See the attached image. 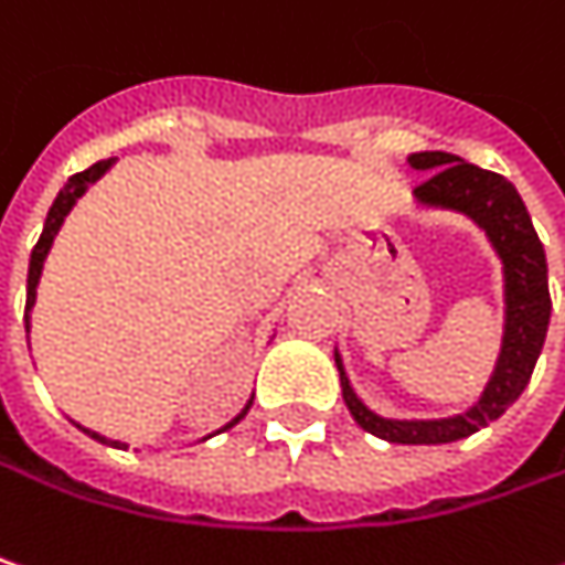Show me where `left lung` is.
Here are the masks:
<instances>
[{
	"mask_svg": "<svg viewBox=\"0 0 565 565\" xmlns=\"http://www.w3.org/2000/svg\"><path fill=\"white\" fill-rule=\"evenodd\" d=\"M408 163L415 170H427V180L415 185V199L422 205L454 209L463 212L479 224L489 241L495 244L504 263V341L499 366L486 385L482 398L454 418L440 422H392L370 412L350 380L343 373L341 356L334 353L338 373H341L343 405L350 408L353 422L363 430L392 440V444H450L476 434L479 427L502 418L508 405L531 383L534 363L544 350L546 324H550V289H546V257L544 244L531 224V215L511 182L482 170L476 163H466L444 150H422L412 153Z\"/></svg>",
	"mask_w": 565,
	"mask_h": 565,
	"instance_id": "1",
	"label": "left lung"
}]
</instances>
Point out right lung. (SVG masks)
<instances>
[{
    "instance_id": "add662e5",
    "label": "right lung",
    "mask_w": 565,
    "mask_h": 565,
    "mask_svg": "<svg viewBox=\"0 0 565 565\" xmlns=\"http://www.w3.org/2000/svg\"><path fill=\"white\" fill-rule=\"evenodd\" d=\"M111 167V160H102V163H93L89 170H83V173H76V177H70L66 185H63L61 192H57V199H54V205H51V212H47V222H44V231H41V237H38V244H34V250H31V266H28V302H24V324H28V311H31V305H34V296H38V279H41V266H44V257H47V250H51V244H54V237H57V231H61L63 218H66V212L76 205V199L89 189V182H96ZM250 405L254 402H247V408L234 418L231 424H224L222 430L227 427H234V424L241 422L247 412H250ZM86 430V427H83ZM86 434H93L96 440L102 444H108L102 434L96 430H86ZM111 447H121L118 440H111Z\"/></svg>"
}]
</instances>
